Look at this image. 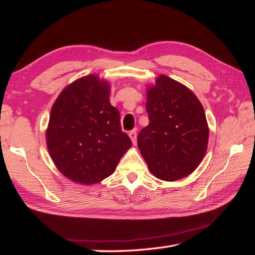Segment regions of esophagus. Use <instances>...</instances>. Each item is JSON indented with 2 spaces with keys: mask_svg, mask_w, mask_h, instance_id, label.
Instances as JSON below:
<instances>
[{
  "mask_svg": "<svg viewBox=\"0 0 255 255\" xmlns=\"http://www.w3.org/2000/svg\"><path fill=\"white\" fill-rule=\"evenodd\" d=\"M129 137H130L133 144L137 143V131H136V129H133V130L129 131Z\"/></svg>",
  "mask_w": 255,
  "mask_h": 255,
  "instance_id": "esophagus-1",
  "label": "esophagus"
}]
</instances>
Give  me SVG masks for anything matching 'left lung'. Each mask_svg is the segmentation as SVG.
I'll return each mask as SVG.
<instances>
[{
	"mask_svg": "<svg viewBox=\"0 0 255 255\" xmlns=\"http://www.w3.org/2000/svg\"><path fill=\"white\" fill-rule=\"evenodd\" d=\"M149 125L138 134V148L154 176L176 181L196 169L208 144L204 108L186 86L166 75L148 90Z\"/></svg>",
	"mask_w": 255,
	"mask_h": 255,
	"instance_id": "obj_1",
	"label": "left lung"
}]
</instances>
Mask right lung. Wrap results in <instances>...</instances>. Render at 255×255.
I'll return each instance as SVG.
<instances>
[{"label": "right lung", "instance_id": "1", "mask_svg": "<svg viewBox=\"0 0 255 255\" xmlns=\"http://www.w3.org/2000/svg\"><path fill=\"white\" fill-rule=\"evenodd\" d=\"M52 161L77 183H99L115 171L132 142L122 130L110 89L96 75L79 79L53 104L46 133Z\"/></svg>", "mask_w": 255, "mask_h": 255}]
</instances>
